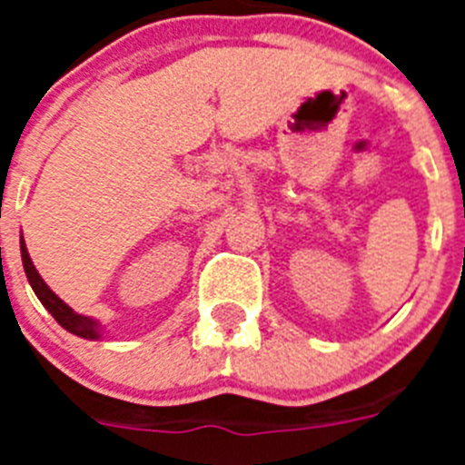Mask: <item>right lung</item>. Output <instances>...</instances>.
Wrapping results in <instances>:
<instances>
[{"instance_id":"1","label":"right lung","mask_w":465,"mask_h":465,"mask_svg":"<svg viewBox=\"0 0 465 465\" xmlns=\"http://www.w3.org/2000/svg\"><path fill=\"white\" fill-rule=\"evenodd\" d=\"M20 258H23V268H25V274H27V282H30L32 291H35L36 298L41 300V305L51 312L53 319H55L64 331L74 332V335H79V338L100 340L102 323L97 322V319H90V316L76 314V312H74L64 300H60L51 289H48V283L41 279L39 272H36L35 262H32L30 253H27V246H25V240H20Z\"/></svg>"}]
</instances>
